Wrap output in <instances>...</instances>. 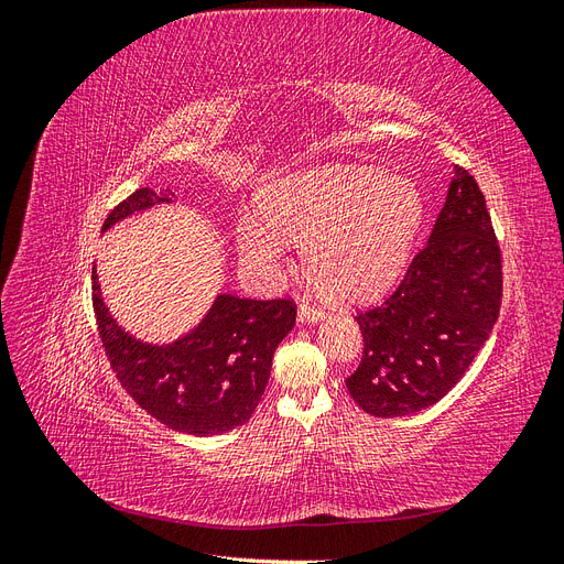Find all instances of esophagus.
Returning a JSON list of instances; mask_svg holds the SVG:
<instances>
[{
	"label": "esophagus",
	"mask_w": 564,
	"mask_h": 564,
	"mask_svg": "<svg viewBox=\"0 0 564 564\" xmlns=\"http://www.w3.org/2000/svg\"><path fill=\"white\" fill-rule=\"evenodd\" d=\"M319 319H324V311L317 308V305H313V303H308V301H303V303L299 305V322H301V324H303V322H319Z\"/></svg>",
	"instance_id": "34e87169"
}]
</instances>
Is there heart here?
<instances>
[{
    "label": "heart",
    "instance_id": "obj_1",
    "mask_svg": "<svg viewBox=\"0 0 564 564\" xmlns=\"http://www.w3.org/2000/svg\"><path fill=\"white\" fill-rule=\"evenodd\" d=\"M261 212L237 218L240 259L275 280L289 259V237L308 240L313 280L336 299H377L398 282L423 224V195L373 164H327L272 183Z\"/></svg>",
    "mask_w": 564,
    "mask_h": 564
}]
</instances>
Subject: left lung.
Here are the masks:
<instances>
[{"instance_id":"1","label":"left lung","mask_w":564,"mask_h":564,"mask_svg":"<svg viewBox=\"0 0 564 564\" xmlns=\"http://www.w3.org/2000/svg\"><path fill=\"white\" fill-rule=\"evenodd\" d=\"M501 251L485 195L456 166L433 232L395 294L355 319L365 338L346 379L367 414L392 419L433 406L460 381L501 308Z\"/></svg>"}]
</instances>
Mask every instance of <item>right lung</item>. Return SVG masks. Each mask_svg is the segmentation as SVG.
Here are the masks:
<instances>
[{"label":"right lung","instance_id":"obj_1","mask_svg":"<svg viewBox=\"0 0 564 564\" xmlns=\"http://www.w3.org/2000/svg\"><path fill=\"white\" fill-rule=\"evenodd\" d=\"M158 204H174L172 193L139 187L110 212L104 232ZM91 280L100 340L135 404L166 429L197 437L228 433L251 419L270 379L272 355L296 324L292 301L218 294L191 332L150 344L112 317L96 265Z\"/></svg>","mask_w":564,"mask_h":564}]
</instances>
